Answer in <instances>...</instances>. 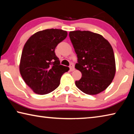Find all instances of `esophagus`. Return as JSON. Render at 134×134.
Segmentation results:
<instances>
[{"instance_id": "esophagus-1", "label": "esophagus", "mask_w": 134, "mask_h": 134, "mask_svg": "<svg viewBox=\"0 0 134 134\" xmlns=\"http://www.w3.org/2000/svg\"><path fill=\"white\" fill-rule=\"evenodd\" d=\"M70 70L71 71H74V70H75V68H74V64H72V63H71V64H70Z\"/></svg>"}]
</instances>
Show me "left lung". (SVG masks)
Returning <instances> with one entry per match:
<instances>
[{
	"label": "left lung",
	"mask_w": 134,
	"mask_h": 134,
	"mask_svg": "<svg viewBox=\"0 0 134 134\" xmlns=\"http://www.w3.org/2000/svg\"><path fill=\"white\" fill-rule=\"evenodd\" d=\"M69 37L77 56L75 68L82 77L76 85L87 94L103 92L112 83L116 67L113 48L103 36L88 31H74Z\"/></svg>",
	"instance_id": "left-lung-1"
}]
</instances>
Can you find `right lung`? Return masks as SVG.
Masks as SVG:
<instances>
[{
    "label": "right lung",
    "instance_id": "obj_1",
    "mask_svg": "<svg viewBox=\"0 0 134 134\" xmlns=\"http://www.w3.org/2000/svg\"><path fill=\"white\" fill-rule=\"evenodd\" d=\"M67 36V31L62 29H45L32 35L25 44L20 73L35 93L53 92L60 85L63 74L69 70L68 67L60 64L55 53L56 47Z\"/></svg>",
    "mask_w": 134,
    "mask_h": 134
}]
</instances>
